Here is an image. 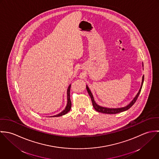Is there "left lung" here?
Masks as SVG:
<instances>
[{
    "instance_id": "left-lung-1",
    "label": "left lung",
    "mask_w": 159,
    "mask_h": 159,
    "mask_svg": "<svg viewBox=\"0 0 159 159\" xmlns=\"http://www.w3.org/2000/svg\"><path fill=\"white\" fill-rule=\"evenodd\" d=\"M143 82H144V75L143 76V78H142V82H141V87H140V89L138 91V92L137 93V94L136 95V96L134 97V98L130 102V103L127 105L126 107H122V108H106V107H101L98 105H97L96 103V102H95L94 100V98H93V95L91 92V90L89 89V87L88 86V85H86V89L88 91V92L89 95V96L91 97V100H92V105H93V108L98 112H100V113H102L105 114H117L119 113H120V112H122V111H125L127 110H129L131 107H132V105L135 103V102L140 93V92L141 90V88H142V86H143Z\"/></svg>"
}]
</instances>
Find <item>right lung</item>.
Returning a JSON list of instances; mask_svg holds the SVG:
<instances>
[{
  "label": "right lung",
  "mask_w": 159,
  "mask_h": 159,
  "mask_svg": "<svg viewBox=\"0 0 159 159\" xmlns=\"http://www.w3.org/2000/svg\"><path fill=\"white\" fill-rule=\"evenodd\" d=\"M70 87H71V84H70L68 86L67 91V105L65 108V109L61 112L60 113L57 114L56 115H54L53 116H51V117H59V116H62L66 114L67 113L68 111H70L71 107V100H70Z\"/></svg>",
  "instance_id": "obj_1"
}]
</instances>
